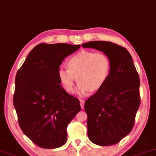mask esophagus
Returning a JSON list of instances; mask_svg holds the SVG:
<instances>
[{
    "mask_svg": "<svg viewBox=\"0 0 156 156\" xmlns=\"http://www.w3.org/2000/svg\"><path fill=\"white\" fill-rule=\"evenodd\" d=\"M84 103L85 101L83 100H80V107H81V108L83 109L84 108Z\"/></svg>",
    "mask_w": 156,
    "mask_h": 156,
    "instance_id": "1",
    "label": "esophagus"
}]
</instances>
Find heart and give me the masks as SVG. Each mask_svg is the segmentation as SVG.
<instances>
[{
    "instance_id": "obj_1",
    "label": "heart",
    "mask_w": 156,
    "mask_h": 156,
    "mask_svg": "<svg viewBox=\"0 0 156 156\" xmlns=\"http://www.w3.org/2000/svg\"><path fill=\"white\" fill-rule=\"evenodd\" d=\"M67 66L68 69L61 68L58 71L60 83L72 93L77 78L78 93L81 95L102 89L111 73V61L103 52L83 50L69 58Z\"/></svg>"
}]
</instances>
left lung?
Wrapping results in <instances>:
<instances>
[{"mask_svg":"<svg viewBox=\"0 0 156 156\" xmlns=\"http://www.w3.org/2000/svg\"><path fill=\"white\" fill-rule=\"evenodd\" d=\"M106 54L111 73L104 87L85 102L88 136L101 146H112L130 133L140 106V80L131 55L125 48L109 41L82 45Z\"/></svg>","mask_w":156,"mask_h":156,"instance_id":"left-lung-1","label":"left lung"}]
</instances>
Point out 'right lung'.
Masks as SVG:
<instances>
[{
  "label": "right lung",
  "instance_id": "obj_1",
  "mask_svg": "<svg viewBox=\"0 0 156 156\" xmlns=\"http://www.w3.org/2000/svg\"><path fill=\"white\" fill-rule=\"evenodd\" d=\"M80 45L41 43L29 53L16 73L13 105L23 133L43 148L66 143L68 124L80 111L79 100L61 86L62 62Z\"/></svg>",
  "mask_w": 156,
  "mask_h": 156
}]
</instances>
